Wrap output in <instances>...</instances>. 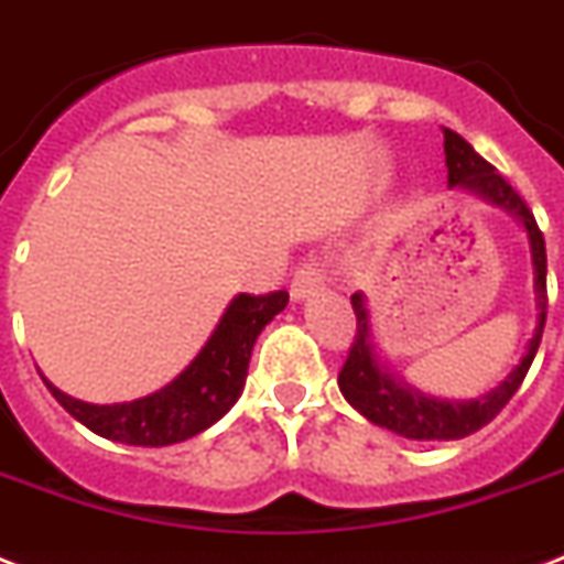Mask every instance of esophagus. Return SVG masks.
Returning <instances> with one entry per match:
<instances>
[{"mask_svg": "<svg viewBox=\"0 0 564 564\" xmlns=\"http://www.w3.org/2000/svg\"><path fill=\"white\" fill-rule=\"evenodd\" d=\"M325 286V272H322V265L318 263H301L295 278H292V299L295 301H304L310 295H316L318 290Z\"/></svg>", "mask_w": 564, "mask_h": 564, "instance_id": "obj_1", "label": "esophagus"}]
</instances>
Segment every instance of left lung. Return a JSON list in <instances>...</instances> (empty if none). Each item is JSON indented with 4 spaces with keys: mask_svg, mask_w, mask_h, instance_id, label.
I'll return each mask as SVG.
<instances>
[{
    "mask_svg": "<svg viewBox=\"0 0 564 564\" xmlns=\"http://www.w3.org/2000/svg\"><path fill=\"white\" fill-rule=\"evenodd\" d=\"M445 166L447 187L463 189V193L480 195L486 202L498 204L507 213H512L527 230L530 239V254H533V290H535V334L527 345V354L521 357L516 369L509 371L500 386L474 401H445V398H430V394L412 389L406 380L394 377L392 371L380 366L371 343V316L369 304L362 292H354V316H357V334H354L351 351L339 371V389L345 401L354 410L362 412L371 424L386 427L403 438H419V442H451L463 438L486 427L495 415L509 403V398L524 383L527 371L533 366V357L542 343L544 318H547V251H544V237L535 225L533 210L512 189L503 175H500L489 161H482L463 137L445 128Z\"/></svg>",
    "mask_w": 564,
    "mask_h": 564,
    "instance_id": "8db88e82",
    "label": "left lung"
}]
</instances>
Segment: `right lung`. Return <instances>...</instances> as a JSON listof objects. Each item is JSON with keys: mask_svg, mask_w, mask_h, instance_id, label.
Masks as SVG:
<instances>
[{"mask_svg": "<svg viewBox=\"0 0 564 564\" xmlns=\"http://www.w3.org/2000/svg\"><path fill=\"white\" fill-rule=\"evenodd\" d=\"M286 301L290 295L283 290L269 295H246V292L237 295L187 369L172 383L137 401L99 406V403L69 398L48 383L46 377L43 383L75 421H82L84 427L99 436L122 445H175L198 436L237 403L246 386L248 360L257 336L286 307Z\"/></svg>", "mask_w": 564, "mask_h": 564, "instance_id": "right-lung-1", "label": "right lung"}]
</instances>
